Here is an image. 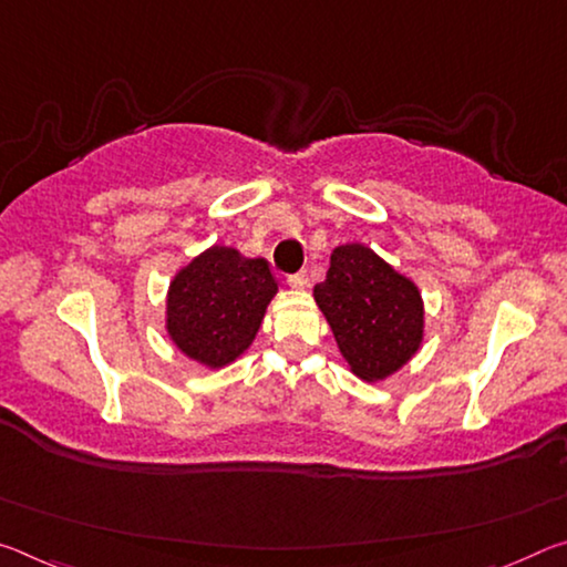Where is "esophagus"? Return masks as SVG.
Listing matches in <instances>:
<instances>
[{"mask_svg": "<svg viewBox=\"0 0 567 567\" xmlns=\"http://www.w3.org/2000/svg\"><path fill=\"white\" fill-rule=\"evenodd\" d=\"M287 285H290L292 290H308V285H310V280H308V272L290 275V277H287Z\"/></svg>", "mask_w": 567, "mask_h": 567, "instance_id": "esophagus-1", "label": "esophagus"}]
</instances>
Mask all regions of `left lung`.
Returning a JSON list of instances; mask_svg holds the SVG:
<instances>
[{
    "instance_id": "1",
    "label": "left lung",
    "mask_w": 567,
    "mask_h": 567,
    "mask_svg": "<svg viewBox=\"0 0 567 567\" xmlns=\"http://www.w3.org/2000/svg\"><path fill=\"white\" fill-rule=\"evenodd\" d=\"M312 298L350 373L361 381L391 379L424 343V300L416 282L358 241L330 251L328 277Z\"/></svg>"
}]
</instances>
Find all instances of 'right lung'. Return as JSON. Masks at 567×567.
I'll return each mask as SVG.
<instances>
[{
	"label": "right lung",
	"mask_w": 567,
	"mask_h": 567,
	"mask_svg": "<svg viewBox=\"0 0 567 567\" xmlns=\"http://www.w3.org/2000/svg\"><path fill=\"white\" fill-rule=\"evenodd\" d=\"M280 290L265 257L214 245L174 275L166 292V336L204 368L235 363L255 340Z\"/></svg>",
	"instance_id": "right-lung-1"
}]
</instances>
